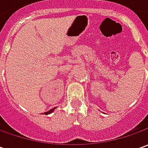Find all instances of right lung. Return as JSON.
Wrapping results in <instances>:
<instances>
[{
	"instance_id": "obj_1",
	"label": "right lung",
	"mask_w": 148,
	"mask_h": 148,
	"mask_svg": "<svg viewBox=\"0 0 148 148\" xmlns=\"http://www.w3.org/2000/svg\"><path fill=\"white\" fill-rule=\"evenodd\" d=\"M55 109H56V108H53V109H51V110H50L48 111V112H45V113H44V114H51V113H53V110H55Z\"/></svg>"
}]
</instances>
